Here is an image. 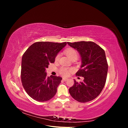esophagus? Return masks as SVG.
I'll use <instances>...</instances> for the list:
<instances>
[{
    "mask_svg": "<svg viewBox=\"0 0 128 128\" xmlns=\"http://www.w3.org/2000/svg\"><path fill=\"white\" fill-rule=\"evenodd\" d=\"M62 80H64V81H66V80H68V78H66V77H63Z\"/></svg>",
    "mask_w": 128,
    "mask_h": 128,
    "instance_id": "1",
    "label": "esophagus"
}]
</instances>
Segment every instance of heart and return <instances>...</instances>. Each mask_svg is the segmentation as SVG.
Listing matches in <instances>:
<instances>
[{"instance_id":"b5f03b06","label":"heart","mask_w":128,"mask_h":128,"mask_svg":"<svg viewBox=\"0 0 128 128\" xmlns=\"http://www.w3.org/2000/svg\"><path fill=\"white\" fill-rule=\"evenodd\" d=\"M65 53L67 55V56L72 60L74 59H77V58L78 56V52H77L76 50L72 48H68L66 49L65 50ZM60 53H58L55 57V61H59L60 59ZM71 71V69H67L64 67H61L59 70V72L61 75H62L64 76H68L69 75V73H70Z\"/></svg>"}]
</instances>
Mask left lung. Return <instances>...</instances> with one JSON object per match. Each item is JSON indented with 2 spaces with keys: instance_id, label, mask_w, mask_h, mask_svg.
<instances>
[{
  "instance_id": "left-lung-1",
  "label": "left lung",
  "mask_w": 128,
  "mask_h": 128,
  "mask_svg": "<svg viewBox=\"0 0 128 128\" xmlns=\"http://www.w3.org/2000/svg\"><path fill=\"white\" fill-rule=\"evenodd\" d=\"M67 43L80 53L82 64L76 75L84 77L82 82L74 80L73 86L69 89V94L78 102H90L100 94L105 85L108 72L105 52L93 42Z\"/></svg>"
}]
</instances>
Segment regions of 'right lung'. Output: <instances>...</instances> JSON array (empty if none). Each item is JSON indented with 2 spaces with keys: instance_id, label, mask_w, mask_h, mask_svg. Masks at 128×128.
<instances>
[{
  "instance_id": "obj_1",
  "label": "right lung",
  "mask_w": 128,
  "mask_h": 128,
  "mask_svg": "<svg viewBox=\"0 0 128 128\" xmlns=\"http://www.w3.org/2000/svg\"><path fill=\"white\" fill-rule=\"evenodd\" d=\"M66 44V42H36L24 54L21 81L25 91L33 99L40 102L48 101L56 94L62 77H48L46 68L50 64L54 62L56 56Z\"/></svg>"
}]
</instances>
